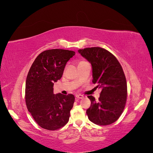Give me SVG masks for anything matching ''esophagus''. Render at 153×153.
<instances>
[{
    "label": "esophagus",
    "mask_w": 153,
    "mask_h": 153,
    "mask_svg": "<svg viewBox=\"0 0 153 153\" xmlns=\"http://www.w3.org/2000/svg\"><path fill=\"white\" fill-rule=\"evenodd\" d=\"M76 97L77 99H83L84 96L83 95H81V94H77L76 96Z\"/></svg>",
    "instance_id": "obj_1"
}]
</instances>
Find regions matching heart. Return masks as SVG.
<instances>
[{
	"instance_id": "1",
	"label": "heart",
	"mask_w": 153,
	"mask_h": 153,
	"mask_svg": "<svg viewBox=\"0 0 153 153\" xmlns=\"http://www.w3.org/2000/svg\"><path fill=\"white\" fill-rule=\"evenodd\" d=\"M85 62V61H80L79 63H81V62Z\"/></svg>"
}]
</instances>
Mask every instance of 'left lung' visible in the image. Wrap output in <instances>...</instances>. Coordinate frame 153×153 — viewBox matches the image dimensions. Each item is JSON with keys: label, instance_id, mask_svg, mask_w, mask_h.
<instances>
[{"label": "left lung", "instance_id": "left-lung-1", "mask_svg": "<svg viewBox=\"0 0 153 153\" xmlns=\"http://www.w3.org/2000/svg\"><path fill=\"white\" fill-rule=\"evenodd\" d=\"M92 65V82L101 88L98 101L92 96L88 97L91 105L87 114L97 125H110L122 114L127 100V81L122 67L116 57L107 50L92 47L78 50Z\"/></svg>", "mask_w": 153, "mask_h": 153}]
</instances>
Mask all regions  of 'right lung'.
<instances>
[{"instance_id": "1", "label": "right lung", "mask_w": 153, "mask_h": 153, "mask_svg": "<svg viewBox=\"0 0 153 153\" xmlns=\"http://www.w3.org/2000/svg\"><path fill=\"white\" fill-rule=\"evenodd\" d=\"M75 52L52 49L35 59L26 77L25 99L27 108L42 128L55 131L68 123L75 97L53 94V84L60 79L65 67Z\"/></svg>"}]
</instances>
